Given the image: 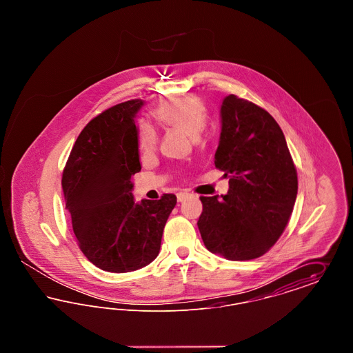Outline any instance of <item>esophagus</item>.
Listing matches in <instances>:
<instances>
[{"instance_id":"esophagus-1","label":"esophagus","mask_w":353,"mask_h":353,"mask_svg":"<svg viewBox=\"0 0 353 353\" xmlns=\"http://www.w3.org/2000/svg\"><path fill=\"white\" fill-rule=\"evenodd\" d=\"M192 194L190 193H188V192H180L179 194H177V201L183 202L188 199V197H190Z\"/></svg>"}]
</instances>
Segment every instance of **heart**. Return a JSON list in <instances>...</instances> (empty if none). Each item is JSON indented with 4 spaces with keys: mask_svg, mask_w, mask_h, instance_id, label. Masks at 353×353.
<instances>
[{
    "mask_svg": "<svg viewBox=\"0 0 353 353\" xmlns=\"http://www.w3.org/2000/svg\"><path fill=\"white\" fill-rule=\"evenodd\" d=\"M153 117L163 128L181 131L192 139H199L206 125L208 108L196 95L174 97L161 101L153 110ZM137 141L140 151H153L157 144V132L153 125L143 121L139 125Z\"/></svg>",
    "mask_w": 353,
    "mask_h": 353,
    "instance_id": "heart-1",
    "label": "heart"
}]
</instances>
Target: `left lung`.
Instances as JSON below:
<instances>
[{"label":"left lung","mask_w":353,"mask_h":353,"mask_svg":"<svg viewBox=\"0 0 353 353\" xmlns=\"http://www.w3.org/2000/svg\"><path fill=\"white\" fill-rule=\"evenodd\" d=\"M214 164L229 177L228 194L200 197L203 245L229 261L269 252L283 233L298 194V174L279 124L235 95L221 105Z\"/></svg>","instance_id":"8db88e82"}]
</instances>
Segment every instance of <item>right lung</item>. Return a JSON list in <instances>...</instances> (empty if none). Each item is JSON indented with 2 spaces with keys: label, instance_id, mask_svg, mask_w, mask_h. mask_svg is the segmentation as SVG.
I'll use <instances>...</instances> for the list:
<instances>
[{
  "label": "right lung",
  "instance_id": "right-lung-1",
  "mask_svg": "<svg viewBox=\"0 0 353 353\" xmlns=\"http://www.w3.org/2000/svg\"><path fill=\"white\" fill-rule=\"evenodd\" d=\"M144 101L117 104L79 134L62 174L66 209L79 249L97 268L128 272L159 255L177 199L134 202L131 177L140 172L134 117Z\"/></svg>",
  "mask_w": 353,
  "mask_h": 353
}]
</instances>
